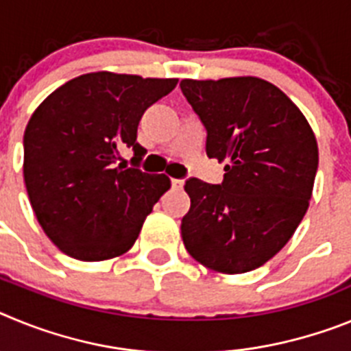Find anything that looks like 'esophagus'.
<instances>
[{"mask_svg": "<svg viewBox=\"0 0 351 351\" xmlns=\"http://www.w3.org/2000/svg\"><path fill=\"white\" fill-rule=\"evenodd\" d=\"M182 184H184V181H182V179H172V188H173V190H181Z\"/></svg>", "mask_w": 351, "mask_h": 351, "instance_id": "34e87169", "label": "esophagus"}]
</instances>
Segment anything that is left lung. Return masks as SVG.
Instances as JSON below:
<instances>
[{"label":"left lung","mask_w":351,"mask_h":351,"mask_svg":"<svg viewBox=\"0 0 351 351\" xmlns=\"http://www.w3.org/2000/svg\"><path fill=\"white\" fill-rule=\"evenodd\" d=\"M181 91L207 130L206 153L225 161L221 184L186 181V250L223 274L253 271L285 246L313 195L318 144L308 119L258 77L182 79Z\"/></svg>","instance_id":"1"}]
</instances>
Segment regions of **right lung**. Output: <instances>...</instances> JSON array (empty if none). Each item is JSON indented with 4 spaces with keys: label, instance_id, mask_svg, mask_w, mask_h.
Returning <instances> with one entry per match:
<instances>
[{
    "label": "right lung",
    "instance_id": "1",
    "mask_svg": "<svg viewBox=\"0 0 351 351\" xmlns=\"http://www.w3.org/2000/svg\"><path fill=\"white\" fill-rule=\"evenodd\" d=\"M176 86L178 79L91 71L36 107L24 132V182L42 230L64 255L101 262L135 244L170 179L117 165L119 151L133 147L141 161L138 121Z\"/></svg>",
    "mask_w": 351,
    "mask_h": 351
}]
</instances>
